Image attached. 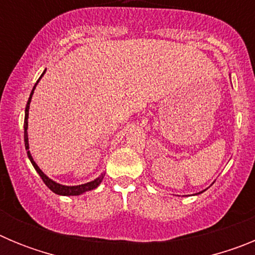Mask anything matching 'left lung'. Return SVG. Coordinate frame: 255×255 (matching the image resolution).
<instances>
[{"label": "left lung", "mask_w": 255, "mask_h": 255, "mask_svg": "<svg viewBox=\"0 0 255 255\" xmlns=\"http://www.w3.org/2000/svg\"><path fill=\"white\" fill-rule=\"evenodd\" d=\"M204 191V190H203ZM203 191H199V193H198V194H200V193H203Z\"/></svg>", "instance_id": "left-lung-1"}]
</instances>
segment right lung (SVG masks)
Segmentation results:
<instances>
[{
    "label": "right lung",
    "instance_id": "1",
    "mask_svg": "<svg viewBox=\"0 0 255 255\" xmlns=\"http://www.w3.org/2000/svg\"><path fill=\"white\" fill-rule=\"evenodd\" d=\"M44 73H46V70H44L43 73H42L40 78L38 79V82L35 83V85H34V87H33V89H31L30 97H29L28 103H26V107H25V119H24V141H25L26 154H28V158L30 159L31 164H33V167H34L35 171H37V172L39 173V176L42 177V180H43V182H44V184H46L47 188H48L49 190L53 191L55 194L64 195V197H74V195H82V194H84V193H87V191L93 190V189L98 188L101 182H102L103 177H105V172L101 173L100 176L97 177V179H94L93 181L85 182V184H80V185H73V186L62 185V184H58V182H56V181H53V180H52V179H49V177L47 176L46 173H44L43 171H42L39 167H38V164L35 163V161H34V159H33V157H31V154H30V150H29V139H28L29 108H30L31 97H33V94H34L35 87H37V84H38V83H39L40 79H42V76L44 75Z\"/></svg>",
    "mask_w": 255,
    "mask_h": 255
}]
</instances>
